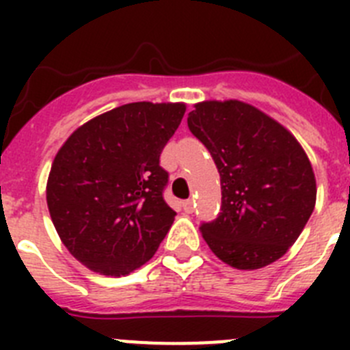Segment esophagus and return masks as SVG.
Returning a JSON list of instances; mask_svg holds the SVG:
<instances>
[{
    "label": "esophagus",
    "mask_w": 350,
    "mask_h": 350,
    "mask_svg": "<svg viewBox=\"0 0 350 350\" xmlns=\"http://www.w3.org/2000/svg\"><path fill=\"white\" fill-rule=\"evenodd\" d=\"M182 206H184V212L193 213V210H194V200H185V202L182 203Z\"/></svg>",
    "instance_id": "esophagus-1"
}]
</instances>
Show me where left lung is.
<instances>
[{"label":"left lung","instance_id":"left-lung-1","mask_svg":"<svg viewBox=\"0 0 350 350\" xmlns=\"http://www.w3.org/2000/svg\"><path fill=\"white\" fill-rule=\"evenodd\" d=\"M187 126L221 175V213L200 228L210 250L237 270H258L282 258L317 196L310 159L295 135L238 100L196 103Z\"/></svg>","mask_w":350,"mask_h":350}]
</instances>
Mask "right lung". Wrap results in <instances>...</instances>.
Instances as JSON below:
<instances>
[{
  "mask_svg": "<svg viewBox=\"0 0 350 350\" xmlns=\"http://www.w3.org/2000/svg\"><path fill=\"white\" fill-rule=\"evenodd\" d=\"M185 103L137 101L71 133L52 161L47 206L70 254L108 277L152 258L175 215L163 200L168 173L159 156Z\"/></svg>",
  "mask_w": 350,
  "mask_h": 350,
  "instance_id": "right-lung-1",
  "label": "right lung"
}]
</instances>
